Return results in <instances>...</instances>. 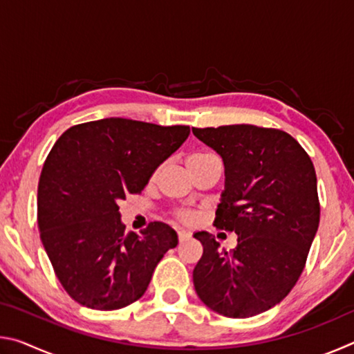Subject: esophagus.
I'll list each match as a JSON object with an SVG mask.
<instances>
[{"instance_id":"esophagus-1","label":"esophagus","mask_w":354,"mask_h":354,"mask_svg":"<svg viewBox=\"0 0 354 354\" xmlns=\"http://www.w3.org/2000/svg\"><path fill=\"white\" fill-rule=\"evenodd\" d=\"M189 237H190L189 232H185V231H178V241H179V242H184V241H187Z\"/></svg>"}]
</instances>
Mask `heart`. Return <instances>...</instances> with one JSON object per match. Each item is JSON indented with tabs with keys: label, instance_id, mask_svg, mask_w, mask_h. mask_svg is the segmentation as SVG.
Returning <instances> with one entry per match:
<instances>
[{
	"label": "heart",
	"instance_id": "b5f03b06",
	"mask_svg": "<svg viewBox=\"0 0 354 354\" xmlns=\"http://www.w3.org/2000/svg\"><path fill=\"white\" fill-rule=\"evenodd\" d=\"M212 154H207V153H195V154H190L187 158V167H190L196 160H201V159H206V158H211ZM175 218L179 221V223H184V225H192L194 221H196V214L192 212V211H178L175 212Z\"/></svg>",
	"mask_w": 354,
	"mask_h": 354
}]
</instances>
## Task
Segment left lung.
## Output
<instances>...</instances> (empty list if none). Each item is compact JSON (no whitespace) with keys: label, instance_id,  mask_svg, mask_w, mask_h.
Listing matches in <instances>:
<instances>
[{"label":"left lung","instance_id":"left-lung-1","mask_svg":"<svg viewBox=\"0 0 354 354\" xmlns=\"http://www.w3.org/2000/svg\"><path fill=\"white\" fill-rule=\"evenodd\" d=\"M192 133L223 159L225 190L214 226L237 234V247L226 251L212 234L195 232L203 245L195 290L207 308L231 319L266 313L297 284L319 227L313 160L281 129L230 124Z\"/></svg>","mask_w":354,"mask_h":354}]
</instances>
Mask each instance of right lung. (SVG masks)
I'll list each match as a JSON object with an SVG mask.
<instances>
[{"label":"right lung","instance_id":"add662e5","mask_svg":"<svg viewBox=\"0 0 354 354\" xmlns=\"http://www.w3.org/2000/svg\"><path fill=\"white\" fill-rule=\"evenodd\" d=\"M189 134L183 124L103 118L68 128L51 148L39 179V231L57 279L75 301L115 310L145 293L178 236L162 221L127 234L118 201L140 194Z\"/></svg>","mask_w":354,"mask_h":354}]
</instances>
